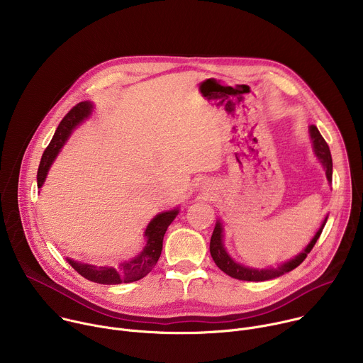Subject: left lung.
<instances>
[{"label":"left lung","mask_w":363,"mask_h":363,"mask_svg":"<svg viewBox=\"0 0 363 363\" xmlns=\"http://www.w3.org/2000/svg\"><path fill=\"white\" fill-rule=\"evenodd\" d=\"M310 136H312V140H313V147H315L316 157L319 158V161L322 162V165H323V168L326 171L328 181L332 182V167L333 165H332L330 149H329L326 140L323 139V136L320 135V132L318 130L316 126H310ZM326 221H328V217L322 223V225H320L319 231L316 233V235L313 237V240L308 242V245L298 255H296L294 258H291V260L280 264L276 269L274 267H269V269H262V270L241 266V264H238V263H235L233 260V258L228 255V252L225 251L224 244H223V225H221L220 221H217L214 233H213V237H211V242H210L211 257H213V260L216 262V264L220 267V270H223L225 274H228L233 279L244 280V281L272 280V279L280 277V276L294 270L297 266H300L304 262V258L307 257V254L312 251V248L315 247L316 241L319 240Z\"/></svg>","instance_id":"1"}]
</instances>
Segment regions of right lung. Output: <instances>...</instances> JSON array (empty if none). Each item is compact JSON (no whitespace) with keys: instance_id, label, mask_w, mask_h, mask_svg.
<instances>
[{"instance_id":"add662e5","label":"right lung","mask_w":363,"mask_h":363,"mask_svg":"<svg viewBox=\"0 0 363 363\" xmlns=\"http://www.w3.org/2000/svg\"><path fill=\"white\" fill-rule=\"evenodd\" d=\"M91 109H93V105L90 101H80L63 118L53 139H51V142L48 143L41 157L38 172H37L38 188L43 186L51 164H53V161L56 160L57 153L69 139L73 129L91 113ZM177 214H178V210H172L155 217L147 224L145 231V237H146L145 248L140 251V254L132 258V260L121 263L116 269L84 264V263L70 260V258H67V262L80 276L99 284H121V283H132V281L140 280L155 267V264L158 263L161 251H162L164 235L169 224L177 217Z\"/></svg>"}]
</instances>
